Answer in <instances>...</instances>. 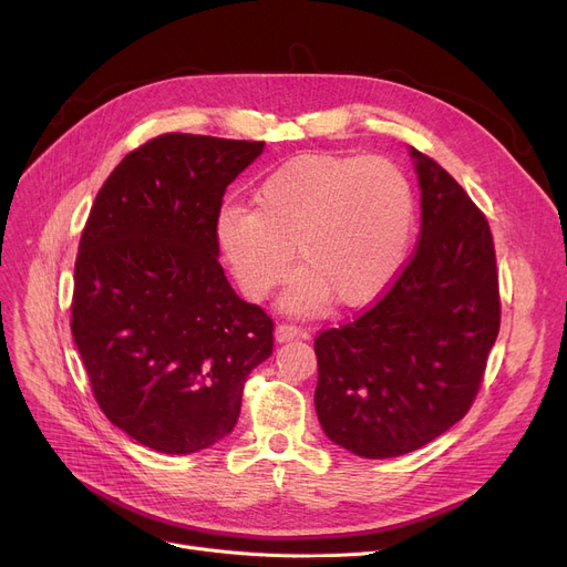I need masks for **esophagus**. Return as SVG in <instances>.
I'll use <instances>...</instances> for the list:
<instances>
[{"label": "esophagus", "instance_id": "esophagus-1", "mask_svg": "<svg viewBox=\"0 0 567 567\" xmlns=\"http://www.w3.org/2000/svg\"><path fill=\"white\" fill-rule=\"evenodd\" d=\"M293 338H308V331L301 329V326L287 323V321H280L276 326V340L278 342H287V340H293Z\"/></svg>", "mask_w": 567, "mask_h": 567}]
</instances>
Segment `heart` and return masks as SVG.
Returning a JSON list of instances; mask_svg holds the SVG:
<instances>
[{
    "mask_svg": "<svg viewBox=\"0 0 567 567\" xmlns=\"http://www.w3.org/2000/svg\"><path fill=\"white\" fill-rule=\"evenodd\" d=\"M413 197L404 174L379 156L306 154L268 174L252 212L229 206L218 246L246 296L266 299L301 266L287 308H355L391 285L409 246Z\"/></svg>",
    "mask_w": 567,
    "mask_h": 567,
    "instance_id": "obj_1",
    "label": "heart"
}]
</instances>
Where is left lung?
I'll use <instances>...</instances> for the list:
<instances>
[{"label": "left lung", "instance_id": "1", "mask_svg": "<svg viewBox=\"0 0 567 567\" xmlns=\"http://www.w3.org/2000/svg\"><path fill=\"white\" fill-rule=\"evenodd\" d=\"M421 234L359 317L315 338V409L331 441L368 460L434 441L468 413L501 326L489 223L434 158L411 148Z\"/></svg>", "mask_w": 567, "mask_h": 567}]
</instances>
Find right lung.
Here are the masks:
<instances>
[{
	"instance_id": "obj_1",
	"label": "right lung",
	"mask_w": 567,
	"mask_h": 567,
	"mask_svg": "<svg viewBox=\"0 0 567 567\" xmlns=\"http://www.w3.org/2000/svg\"><path fill=\"white\" fill-rule=\"evenodd\" d=\"M264 142L165 133L114 167L80 236L71 331L94 400L137 443L188 455L229 434L274 319L229 287L216 225Z\"/></svg>"
}]
</instances>
